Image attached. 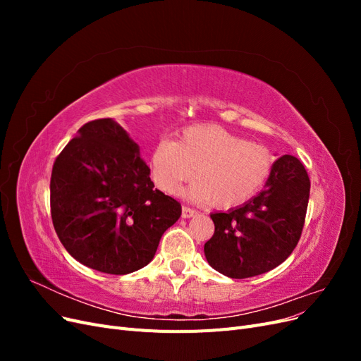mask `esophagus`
Wrapping results in <instances>:
<instances>
[{"instance_id":"obj_1","label":"esophagus","mask_w":361,"mask_h":361,"mask_svg":"<svg viewBox=\"0 0 361 361\" xmlns=\"http://www.w3.org/2000/svg\"><path fill=\"white\" fill-rule=\"evenodd\" d=\"M194 215H197V211L192 209V207H190V206L182 207V218H191Z\"/></svg>"}]
</instances>
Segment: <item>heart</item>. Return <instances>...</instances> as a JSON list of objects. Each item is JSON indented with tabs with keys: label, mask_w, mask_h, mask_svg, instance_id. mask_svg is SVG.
Returning <instances> with one entry per match:
<instances>
[{
	"label": "heart",
	"mask_w": 361,
	"mask_h": 361,
	"mask_svg": "<svg viewBox=\"0 0 361 361\" xmlns=\"http://www.w3.org/2000/svg\"><path fill=\"white\" fill-rule=\"evenodd\" d=\"M274 166L271 152L216 125H197L176 140L161 141L150 155L157 187L176 195L183 182L195 179L185 194L215 207H235L264 187Z\"/></svg>",
	"instance_id": "b5f03b06"
}]
</instances>
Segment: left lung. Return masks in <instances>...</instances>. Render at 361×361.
I'll use <instances>...</instances> for the list:
<instances>
[{
    "instance_id": "1",
    "label": "left lung",
    "mask_w": 361,
    "mask_h": 361,
    "mask_svg": "<svg viewBox=\"0 0 361 361\" xmlns=\"http://www.w3.org/2000/svg\"><path fill=\"white\" fill-rule=\"evenodd\" d=\"M310 194L304 166L280 157L265 187L227 212H214L212 238L204 244L207 264L231 279L264 274L285 262L302 232Z\"/></svg>"
}]
</instances>
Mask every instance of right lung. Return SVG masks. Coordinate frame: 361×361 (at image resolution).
Segmentation results:
<instances>
[{"instance_id": "right-lung-1", "label": "right lung", "mask_w": 361, "mask_h": 361, "mask_svg": "<svg viewBox=\"0 0 361 361\" xmlns=\"http://www.w3.org/2000/svg\"><path fill=\"white\" fill-rule=\"evenodd\" d=\"M154 187L138 145L116 120L85 123L52 167L51 215L61 244L106 274L146 267L182 214Z\"/></svg>"}]
</instances>
